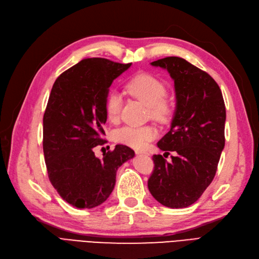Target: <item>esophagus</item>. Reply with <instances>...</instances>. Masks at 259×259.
Here are the masks:
<instances>
[{"instance_id": "1", "label": "esophagus", "mask_w": 259, "mask_h": 259, "mask_svg": "<svg viewBox=\"0 0 259 259\" xmlns=\"http://www.w3.org/2000/svg\"><path fill=\"white\" fill-rule=\"evenodd\" d=\"M136 154H145V155H148L149 153L147 151H144V150H136Z\"/></svg>"}]
</instances>
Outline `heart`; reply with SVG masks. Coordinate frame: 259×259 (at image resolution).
Segmentation results:
<instances>
[{"label":"heart","mask_w":259,"mask_h":259,"mask_svg":"<svg viewBox=\"0 0 259 259\" xmlns=\"http://www.w3.org/2000/svg\"><path fill=\"white\" fill-rule=\"evenodd\" d=\"M125 91L149 107L151 117L159 122H166L173 114V103L165 97L166 88L158 77L148 73H140L125 85ZM122 100L119 94L110 93L106 100V111L108 119L115 122L120 116ZM156 130L152 126H124L116 130L113 139L116 143L132 148H144L150 140L156 137Z\"/></svg>","instance_id":"1"}]
</instances>
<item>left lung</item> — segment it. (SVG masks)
Segmentation results:
<instances>
[{"label":"left lung","mask_w":259,"mask_h":259,"mask_svg":"<svg viewBox=\"0 0 259 259\" xmlns=\"http://www.w3.org/2000/svg\"><path fill=\"white\" fill-rule=\"evenodd\" d=\"M151 65L166 69L174 80L175 113L158 147L176 155L170 163L161 154L152 156L148 188L162 205L183 208L198 201L215 177L225 147V101L213 77L184 58L166 57Z\"/></svg>","instance_id":"obj_1"}]
</instances>
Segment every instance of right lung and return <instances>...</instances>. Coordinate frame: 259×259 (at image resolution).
Listing matches in <instances>:
<instances>
[{
    "instance_id": "right-lung-1",
    "label": "right lung",
    "mask_w": 259,
    "mask_h": 259,
    "mask_svg": "<svg viewBox=\"0 0 259 259\" xmlns=\"http://www.w3.org/2000/svg\"><path fill=\"white\" fill-rule=\"evenodd\" d=\"M132 64L86 58L55 81L43 116V151L50 182L60 197L77 208H93L111 194L116 170L134 158L133 149L116 145L104 153L109 88Z\"/></svg>"
}]
</instances>
